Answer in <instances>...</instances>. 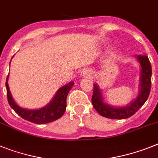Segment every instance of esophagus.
<instances>
[{"label": "esophagus", "instance_id": "esophagus-1", "mask_svg": "<svg viewBox=\"0 0 158 158\" xmlns=\"http://www.w3.org/2000/svg\"><path fill=\"white\" fill-rule=\"evenodd\" d=\"M83 75L87 77V76H89V75H90V72L88 71H83Z\"/></svg>", "mask_w": 158, "mask_h": 158}]
</instances>
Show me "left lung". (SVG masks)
<instances>
[{
  "label": "left lung",
  "instance_id": "left-lung-1",
  "mask_svg": "<svg viewBox=\"0 0 158 158\" xmlns=\"http://www.w3.org/2000/svg\"><path fill=\"white\" fill-rule=\"evenodd\" d=\"M136 59L139 61L141 67L140 78V91L137 97L132 100L130 104L124 107L116 108L106 104L103 101L102 93L99 86L94 84V91L91 102L94 108L102 116L110 119H126L134 115L145 103L151 89V76L152 68L149 59L146 55H138Z\"/></svg>",
  "mask_w": 158,
  "mask_h": 158
}]
</instances>
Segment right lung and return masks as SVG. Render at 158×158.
<instances>
[{
	"instance_id": "1",
	"label": "right lung",
	"mask_w": 158,
	"mask_h": 158,
	"mask_svg": "<svg viewBox=\"0 0 158 158\" xmlns=\"http://www.w3.org/2000/svg\"><path fill=\"white\" fill-rule=\"evenodd\" d=\"M8 78L6 79V90H7V98L9 105L18 115L25 120L30 121L32 123L38 124H46L54 121L63 116L67 108V97L69 91L74 85V82H70L66 85L60 87L56 94L52 99V100L47 105L39 109L30 110L22 108L14 102L12 97L10 91H9V84H8Z\"/></svg>"
}]
</instances>
